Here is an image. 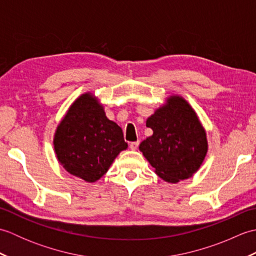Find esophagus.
I'll return each mask as SVG.
<instances>
[{"instance_id": "esophagus-1", "label": "esophagus", "mask_w": 256, "mask_h": 256, "mask_svg": "<svg viewBox=\"0 0 256 256\" xmlns=\"http://www.w3.org/2000/svg\"><path fill=\"white\" fill-rule=\"evenodd\" d=\"M138 144H140L138 140V142H131V143H130V148H131L132 150H135L138 148Z\"/></svg>"}]
</instances>
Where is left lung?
<instances>
[{"label":"left lung","instance_id":"left-lung-1","mask_svg":"<svg viewBox=\"0 0 256 256\" xmlns=\"http://www.w3.org/2000/svg\"><path fill=\"white\" fill-rule=\"evenodd\" d=\"M153 135L140 150L162 180L177 184L192 177L208 152V140L197 113L180 96H170L146 120Z\"/></svg>","mask_w":256,"mask_h":256}]
</instances>
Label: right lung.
I'll return each mask as SVG.
<instances>
[{
    "mask_svg": "<svg viewBox=\"0 0 256 256\" xmlns=\"http://www.w3.org/2000/svg\"><path fill=\"white\" fill-rule=\"evenodd\" d=\"M126 148L122 128L106 118L104 108L91 92L74 101L54 135L58 162L86 182L99 180Z\"/></svg>",
    "mask_w": 256,
    "mask_h": 256,
    "instance_id": "right-lung-1",
    "label": "right lung"
}]
</instances>
